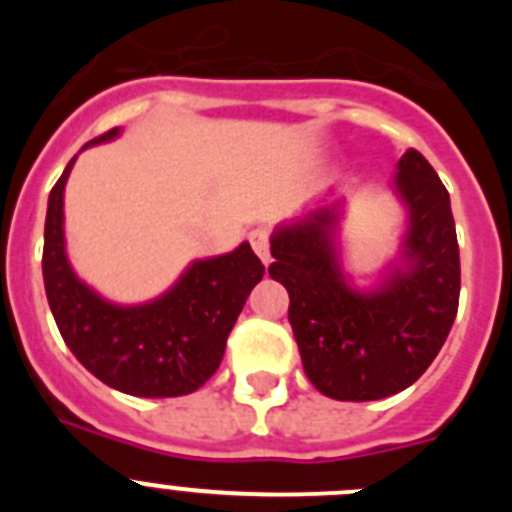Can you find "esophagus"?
<instances>
[{
    "label": "esophagus",
    "mask_w": 512,
    "mask_h": 512,
    "mask_svg": "<svg viewBox=\"0 0 512 512\" xmlns=\"http://www.w3.org/2000/svg\"><path fill=\"white\" fill-rule=\"evenodd\" d=\"M248 241H251L253 251L259 253V259L264 261V264H269L271 253H269V230L266 228H256L251 235H248Z\"/></svg>",
    "instance_id": "esophagus-1"
}]
</instances>
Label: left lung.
Returning <instances> with one entry per match:
<instances>
[{
	"label": "left lung",
	"instance_id": "obj_1",
	"mask_svg": "<svg viewBox=\"0 0 512 512\" xmlns=\"http://www.w3.org/2000/svg\"><path fill=\"white\" fill-rule=\"evenodd\" d=\"M395 184L410 207L408 269L379 292L348 289L330 248V210L271 238L269 277L289 295V325L315 390L343 402L382 400L431 366L459 310L461 264L449 192L410 148Z\"/></svg>",
	"mask_w": 512,
	"mask_h": 512
}]
</instances>
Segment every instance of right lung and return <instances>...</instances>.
Masks as SVG:
<instances>
[{
  "instance_id": "right-lung-1",
  "label": "right lung",
  "mask_w": 512,
  "mask_h": 512,
  "mask_svg": "<svg viewBox=\"0 0 512 512\" xmlns=\"http://www.w3.org/2000/svg\"><path fill=\"white\" fill-rule=\"evenodd\" d=\"M117 135L107 130L87 146ZM71 164L48 197L43 282L63 341L89 372L135 397H179L200 390L223 361L225 341L246 297L264 277L248 243L197 261L169 295L151 305L115 307L74 277L63 253V187Z\"/></svg>"
}]
</instances>
